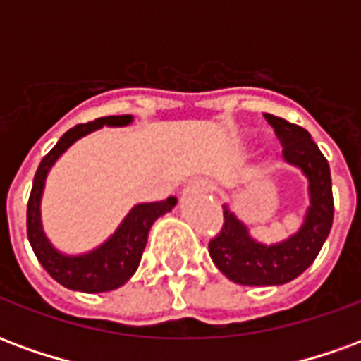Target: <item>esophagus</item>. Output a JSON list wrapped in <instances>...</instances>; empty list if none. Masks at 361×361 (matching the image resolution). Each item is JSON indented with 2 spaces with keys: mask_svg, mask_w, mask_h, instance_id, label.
I'll return each instance as SVG.
<instances>
[{
  "mask_svg": "<svg viewBox=\"0 0 361 361\" xmlns=\"http://www.w3.org/2000/svg\"><path fill=\"white\" fill-rule=\"evenodd\" d=\"M193 189H201V191H214V183L209 180H195L191 183Z\"/></svg>",
  "mask_w": 361,
  "mask_h": 361,
  "instance_id": "1",
  "label": "esophagus"
}]
</instances>
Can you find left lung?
I'll return each mask as SVG.
<instances>
[{
    "label": "left lung",
    "mask_w": 361,
    "mask_h": 361,
    "mask_svg": "<svg viewBox=\"0 0 361 361\" xmlns=\"http://www.w3.org/2000/svg\"><path fill=\"white\" fill-rule=\"evenodd\" d=\"M265 119L282 145V157L307 176L311 207L302 230L276 245L253 242L247 228L224 207V224L209 242V253L222 274L243 286H274L300 276L319 255L334 216L329 162L311 135L272 114H265Z\"/></svg>",
    "instance_id": "8db88e82"
}]
</instances>
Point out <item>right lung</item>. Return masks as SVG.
Wrapping results in <instances>:
<instances>
[{
  "label": "right lung",
  "mask_w": 361,
  "mask_h": 361,
  "mask_svg": "<svg viewBox=\"0 0 361 361\" xmlns=\"http://www.w3.org/2000/svg\"><path fill=\"white\" fill-rule=\"evenodd\" d=\"M129 121H131V116H108V118H98L89 123L71 127L67 133H63L58 145L42 158V162L36 170L32 191H30L27 204L28 242L32 245L36 259L40 261V265L48 271L51 279L58 280L61 286L69 290L98 294V292L116 290L121 284H126L141 263V255L147 245V235H149L152 222L164 212L172 211L173 204L178 203L176 197H168L166 201H158V203L137 204L121 222L118 232L98 250L90 251L87 255H79V257L61 255L46 240L42 224H40V197H42L46 173L51 164L58 160L63 150L69 149V145L81 139L82 135L90 133L102 126H127Z\"/></svg>",
  "instance_id": "obj_1"
}]
</instances>
